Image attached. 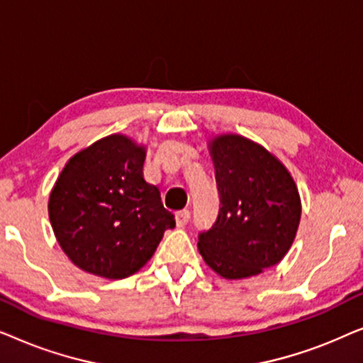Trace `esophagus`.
Instances as JSON below:
<instances>
[{"label":"esophagus","instance_id":"34e87169","mask_svg":"<svg viewBox=\"0 0 363 363\" xmlns=\"http://www.w3.org/2000/svg\"><path fill=\"white\" fill-rule=\"evenodd\" d=\"M175 220H177V225L178 226H185L188 221H190V211L188 210H182L178 211L175 215Z\"/></svg>","mask_w":363,"mask_h":363}]
</instances>
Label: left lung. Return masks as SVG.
I'll list each match as a JSON object with an SVG mask.
<instances>
[{"mask_svg":"<svg viewBox=\"0 0 363 363\" xmlns=\"http://www.w3.org/2000/svg\"><path fill=\"white\" fill-rule=\"evenodd\" d=\"M220 211L198 235V250L226 279L259 274L279 262L294 241L301 198L284 165L240 135L211 142Z\"/></svg>","mask_w":363,"mask_h":363,"instance_id":"left-lung-1","label":"left lung"}]
</instances>
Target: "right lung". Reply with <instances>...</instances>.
<instances>
[{
  "label": "right lung",
  "instance_id": "right-lung-1",
  "mask_svg": "<svg viewBox=\"0 0 363 363\" xmlns=\"http://www.w3.org/2000/svg\"><path fill=\"white\" fill-rule=\"evenodd\" d=\"M145 148L108 135L74 155L49 196V220L74 264L123 279L147 264L175 226L160 190L143 178Z\"/></svg>",
  "mask_w": 363,
  "mask_h": 363
}]
</instances>
